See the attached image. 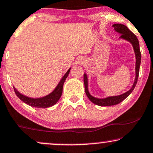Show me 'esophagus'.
Instances as JSON below:
<instances>
[{
  "label": "esophagus",
  "mask_w": 153,
  "mask_h": 153,
  "mask_svg": "<svg viewBox=\"0 0 153 153\" xmlns=\"http://www.w3.org/2000/svg\"><path fill=\"white\" fill-rule=\"evenodd\" d=\"M84 62V60H83V59H82V58H80V59H79V60H78V62L79 64H82V62Z\"/></svg>",
  "instance_id": "34e87169"
}]
</instances>
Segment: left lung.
<instances>
[{
    "mask_svg": "<svg viewBox=\"0 0 153 153\" xmlns=\"http://www.w3.org/2000/svg\"><path fill=\"white\" fill-rule=\"evenodd\" d=\"M113 27L115 29V30L116 32L119 33L121 34L120 38L125 39L128 41H129L130 43L132 45L133 47L134 52L135 54V58H136V62H135V78L134 83L132 85V88H130L128 91H127L126 93H123L122 95H117V96H110L105 97V98H97L95 97L90 94L89 91H88V78L87 75L85 73L84 74V85H85V93L87 95V96L89 100L91 101L92 102L97 105L100 106H110V105H115L120 103V102H122L123 100H124L129 95L130 93H132V91L135 88L136 84L137 82V78H138L139 75V71H140V62H141V53H140V45H139V41L138 39L137 38V37L133 33L131 32L129 29L128 28V27L126 25H123V24H119L116 23L113 25Z\"/></svg>",
    "mask_w": 153,
    "mask_h": 153,
    "instance_id": "1",
    "label": "left lung"
}]
</instances>
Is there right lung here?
<instances>
[{
	"instance_id": "add662e5",
	"label": "right lung",
	"mask_w": 153,
	"mask_h": 153,
	"mask_svg": "<svg viewBox=\"0 0 153 153\" xmlns=\"http://www.w3.org/2000/svg\"><path fill=\"white\" fill-rule=\"evenodd\" d=\"M71 68H70L68 71L66 72V73L62 77L60 81L59 82L58 85L55 88V90L52 93H50L49 95H46V96L43 97H39V98H31V97H27L25 95H22L20 93L16 88L13 87L14 91L17 96L19 97L21 100L23 101V102L28 105L35 107V108H49L54 105L59 100L62 95V87H63V84L65 82L66 78L68 76V74L70 73Z\"/></svg>"
}]
</instances>
